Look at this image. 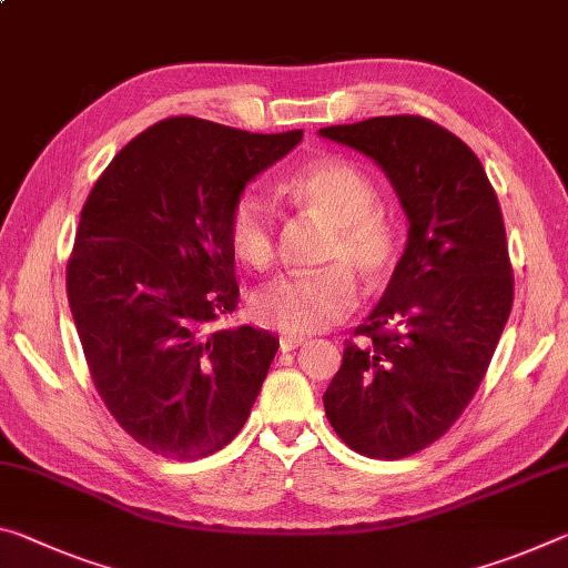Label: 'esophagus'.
<instances>
[{"mask_svg":"<svg viewBox=\"0 0 568 568\" xmlns=\"http://www.w3.org/2000/svg\"><path fill=\"white\" fill-rule=\"evenodd\" d=\"M305 344V336H295V333H285L281 336V351H295Z\"/></svg>","mask_w":568,"mask_h":568,"instance_id":"34e87169","label":"esophagus"}]
</instances>
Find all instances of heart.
<instances>
[{"label": "heart", "mask_w": 568, "mask_h": 568, "mask_svg": "<svg viewBox=\"0 0 568 568\" xmlns=\"http://www.w3.org/2000/svg\"><path fill=\"white\" fill-rule=\"evenodd\" d=\"M285 194L301 210L316 212L333 224L326 257L331 265L316 273H287L260 287L252 313L263 326L316 333L336 326L356 308V285L348 268L366 281H379L397 257V235L379 212L374 184L348 161L318 159L285 182ZM227 237L242 263L263 267L275 250V217L263 194L245 192L232 204ZM341 262H346L341 266Z\"/></svg>", "instance_id": "obj_1"}]
</instances>
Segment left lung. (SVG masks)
<instances>
[{"mask_svg": "<svg viewBox=\"0 0 568 568\" xmlns=\"http://www.w3.org/2000/svg\"><path fill=\"white\" fill-rule=\"evenodd\" d=\"M318 136L372 159L409 222L382 301L323 394L351 449L397 460L453 427L506 328L513 270L500 204L480 159L419 115H376Z\"/></svg>", "mask_w": 568, "mask_h": 568, "instance_id": "left-lung-1", "label": "left lung"}]
</instances>
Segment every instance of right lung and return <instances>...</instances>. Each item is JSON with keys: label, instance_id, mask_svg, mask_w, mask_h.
Listing matches in <instances>:
<instances>
[{"label": "right lung", "instance_id": "obj_1", "mask_svg": "<svg viewBox=\"0 0 568 568\" xmlns=\"http://www.w3.org/2000/svg\"><path fill=\"white\" fill-rule=\"evenodd\" d=\"M303 131L159 121L115 154L80 212L68 301L95 389L151 453L196 460L237 437L273 333L220 328L237 308L232 204Z\"/></svg>", "mask_w": 568, "mask_h": 568}]
</instances>
